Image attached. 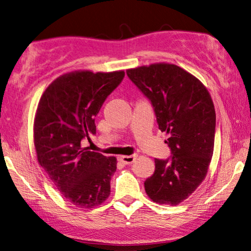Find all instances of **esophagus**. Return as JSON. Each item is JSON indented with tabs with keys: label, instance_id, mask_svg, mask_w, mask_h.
<instances>
[{
	"label": "esophagus",
	"instance_id": "34e87169",
	"mask_svg": "<svg viewBox=\"0 0 251 251\" xmlns=\"http://www.w3.org/2000/svg\"><path fill=\"white\" fill-rule=\"evenodd\" d=\"M136 155H130V156H120V160L122 163H124L125 165H128V164H133L135 159H136Z\"/></svg>",
	"mask_w": 251,
	"mask_h": 251
}]
</instances>
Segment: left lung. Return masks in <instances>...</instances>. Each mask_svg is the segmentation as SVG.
Segmentation results:
<instances>
[{
  "instance_id": "left-lung-1",
  "label": "left lung",
  "mask_w": 251,
  "mask_h": 251,
  "mask_svg": "<svg viewBox=\"0 0 251 251\" xmlns=\"http://www.w3.org/2000/svg\"><path fill=\"white\" fill-rule=\"evenodd\" d=\"M155 108L158 128L168 135L172 158L155 159V173L144 182L147 196L176 206L206 178L214 154L216 113L209 92L181 67L155 63L126 71Z\"/></svg>"
}]
</instances>
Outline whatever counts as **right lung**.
I'll list each match as a JSON object with an SVG mask.
<instances>
[{
	"label": "right lung",
	"mask_w": 251,
	"mask_h": 251,
	"mask_svg": "<svg viewBox=\"0 0 251 251\" xmlns=\"http://www.w3.org/2000/svg\"><path fill=\"white\" fill-rule=\"evenodd\" d=\"M124 71H74L58 76L44 91L34 117L37 161L63 196L79 208L101 205L110 194L116 157L82 147L96 134L95 117Z\"/></svg>",
	"instance_id": "add662e5"
}]
</instances>
